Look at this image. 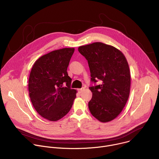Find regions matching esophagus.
<instances>
[{
  "mask_svg": "<svg viewBox=\"0 0 159 159\" xmlns=\"http://www.w3.org/2000/svg\"><path fill=\"white\" fill-rule=\"evenodd\" d=\"M84 89H85L84 87H82V88H81V89H78V91H79V93H81Z\"/></svg>",
  "mask_w": 159,
  "mask_h": 159,
  "instance_id": "34e87169",
  "label": "esophagus"
}]
</instances>
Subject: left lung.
Instances as JSON below:
<instances>
[{"label":"left lung","instance_id":"1","mask_svg":"<svg viewBox=\"0 0 159 159\" xmlns=\"http://www.w3.org/2000/svg\"><path fill=\"white\" fill-rule=\"evenodd\" d=\"M87 60L91 81L101 84L90 87L93 93L88 106L92 115L102 123L115 119L128 99L131 75L125 56L115 47L101 42L79 47Z\"/></svg>","mask_w":159,"mask_h":159}]
</instances>
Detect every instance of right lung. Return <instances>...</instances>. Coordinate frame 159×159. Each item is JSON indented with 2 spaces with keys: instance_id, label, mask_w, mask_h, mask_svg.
Masks as SVG:
<instances>
[{
  "instance_id": "1",
  "label": "right lung",
  "mask_w": 159,
  "mask_h": 159,
  "mask_svg": "<svg viewBox=\"0 0 159 159\" xmlns=\"http://www.w3.org/2000/svg\"><path fill=\"white\" fill-rule=\"evenodd\" d=\"M74 48L52 51L34 63L28 80L33 107L42 117L56 121L70 110L77 90L70 89L72 79L66 72Z\"/></svg>"
}]
</instances>
